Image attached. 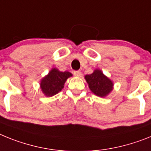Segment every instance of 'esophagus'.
Returning a JSON list of instances; mask_svg holds the SVG:
<instances>
[{"label": "esophagus", "instance_id": "1", "mask_svg": "<svg viewBox=\"0 0 151 151\" xmlns=\"http://www.w3.org/2000/svg\"><path fill=\"white\" fill-rule=\"evenodd\" d=\"M74 76H76V77H81V72L80 71V70H76V71L74 72Z\"/></svg>", "mask_w": 151, "mask_h": 151}]
</instances>
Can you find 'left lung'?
<instances>
[{
	"mask_svg": "<svg viewBox=\"0 0 151 151\" xmlns=\"http://www.w3.org/2000/svg\"><path fill=\"white\" fill-rule=\"evenodd\" d=\"M84 79L92 93L99 97H106L113 90V81L100 69H95L91 74L85 75Z\"/></svg>",
	"mask_w": 151,
	"mask_h": 151,
	"instance_id": "1",
	"label": "left lung"
}]
</instances>
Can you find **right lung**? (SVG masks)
Returning a JSON list of instances; mask_svg holds the SVG:
<instances>
[{
    "label": "right lung",
    "mask_w": 151,
    "mask_h": 151,
    "mask_svg": "<svg viewBox=\"0 0 151 151\" xmlns=\"http://www.w3.org/2000/svg\"><path fill=\"white\" fill-rule=\"evenodd\" d=\"M73 74L69 71H61L58 68H52L47 75L40 81V89L45 96L51 97L58 93L65 86L69 77Z\"/></svg>",
    "instance_id": "1"
}]
</instances>
